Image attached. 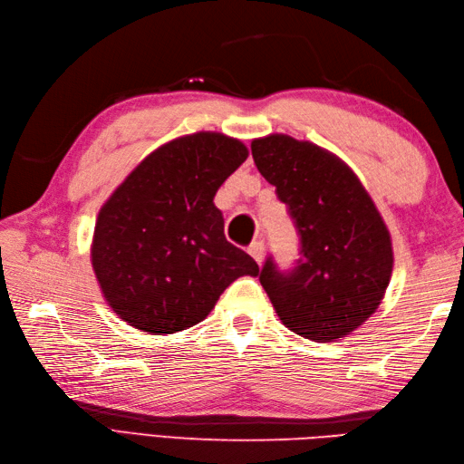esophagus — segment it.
I'll list each match as a JSON object with an SVG mask.
<instances>
[{
  "label": "esophagus",
  "mask_w": 464,
  "mask_h": 464,
  "mask_svg": "<svg viewBox=\"0 0 464 464\" xmlns=\"http://www.w3.org/2000/svg\"><path fill=\"white\" fill-rule=\"evenodd\" d=\"M249 255L251 257L257 261L259 265L263 263V257H265V245L261 243V241H255V243H251V247H249Z\"/></svg>",
  "instance_id": "esophagus-1"
}]
</instances>
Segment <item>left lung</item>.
Segmentation results:
<instances>
[{
	"mask_svg": "<svg viewBox=\"0 0 464 464\" xmlns=\"http://www.w3.org/2000/svg\"><path fill=\"white\" fill-rule=\"evenodd\" d=\"M259 173L277 189L301 237V259L259 273L281 323L311 341H339L379 309L392 275V243L359 177L311 141L271 133L251 141Z\"/></svg>",
	"mask_w": 464,
	"mask_h": 464,
	"instance_id": "obj_1",
	"label": "left lung"
}]
</instances>
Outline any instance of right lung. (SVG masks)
<instances>
[{"mask_svg": "<svg viewBox=\"0 0 464 464\" xmlns=\"http://www.w3.org/2000/svg\"><path fill=\"white\" fill-rule=\"evenodd\" d=\"M249 150L197 131L157 147L97 215L92 265L107 304L133 329L173 334L201 323L259 265L225 239L213 199Z\"/></svg>", "mask_w": 464, "mask_h": 464, "instance_id": "add662e5", "label": "right lung"}]
</instances>
